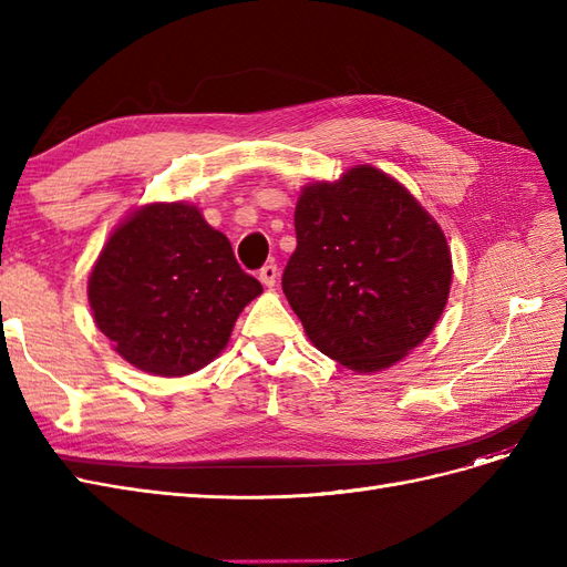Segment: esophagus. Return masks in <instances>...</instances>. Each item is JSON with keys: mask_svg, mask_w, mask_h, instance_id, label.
Masks as SVG:
<instances>
[{"mask_svg": "<svg viewBox=\"0 0 567 567\" xmlns=\"http://www.w3.org/2000/svg\"><path fill=\"white\" fill-rule=\"evenodd\" d=\"M277 277H279V269H277V265H274V262H269V265H265V267L260 269V281H262L267 288H271L274 284H277Z\"/></svg>", "mask_w": 567, "mask_h": 567, "instance_id": "esophagus-1", "label": "esophagus"}]
</instances>
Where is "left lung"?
I'll return each instance as SVG.
<instances>
[{
  "instance_id": "left-lung-1",
  "label": "left lung",
  "mask_w": 567,
  "mask_h": 567,
  "mask_svg": "<svg viewBox=\"0 0 567 567\" xmlns=\"http://www.w3.org/2000/svg\"><path fill=\"white\" fill-rule=\"evenodd\" d=\"M284 293L315 348L357 373L398 364L431 336L452 288L444 231L373 165L307 184Z\"/></svg>"
}]
</instances>
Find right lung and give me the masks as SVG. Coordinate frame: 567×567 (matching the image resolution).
I'll list each match as a JSON object with an SVG mask.
<instances>
[{
    "label": "right lung",
    "mask_w": 567,
    "mask_h": 567,
    "mask_svg": "<svg viewBox=\"0 0 567 567\" xmlns=\"http://www.w3.org/2000/svg\"><path fill=\"white\" fill-rule=\"evenodd\" d=\"M262 284L238 267L229 238L192 203H148L109 236L90 271L96 329L151 375L179 379L227 348Z\"/></svg>",
    "instance_id": "obj_1"
}]
</instances>
